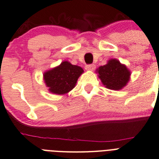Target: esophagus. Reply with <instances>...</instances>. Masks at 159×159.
<instances>
[{"label": "esophagus", "instance_id": "obj_1", "mask_svg": "<svg viewBox=\"0 0 159 159\" xmlns=\"http://www.w3.org/2000/svg\"><path fill=\"white\" fill-rule=\"evenodd\" d=\"M95 64H89V65H86L85 69L87 70H95Z\"/></svg>", "mask_w": 159, "mask_h": 159}]
</instances>
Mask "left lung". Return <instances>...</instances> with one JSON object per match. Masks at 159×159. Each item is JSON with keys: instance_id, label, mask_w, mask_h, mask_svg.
Here are the masks:
<instances>
[{"instance_id": "left-lung-1", "label": "left lung", "mask_w": 159, "mask_h": 159, "mask_svg": "<svg viewBox=\"0 0 159 159\" xmlns=\"http://www.w3.org/2000/svg\"><path fill=\"white\" fill-rule=\"evenodd\" d=\"M98 78L107 89L120 90L125 87L130 80V71L118 60L111 59L106 65L96 70Z\"/></svg>"}]
</instances>
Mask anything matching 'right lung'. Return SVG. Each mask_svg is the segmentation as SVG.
Listing matches in <instances>:
<instances>
[{
    "label": "right lung",
    "mask_w": 159,
    "mask_h": 159,
    "mask_svg": "<svg viewBox=\"0 0 159 159\" xmlns=\"http://www.w3.org/2000/svg\"><path fill=\"white\" fill-rule=\"evenodd\" d=\"M84 72L81 67L63 61L59 66L43 74V79L51 93L64 95L75 87L80 75Z\"/></svg>",
    "instance_id": "1"
}]
</instances>
